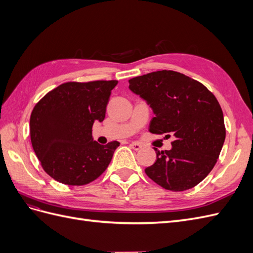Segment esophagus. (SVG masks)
Instances as JSON below:
<instances>
[{
  "label": "esophagus",
  "mask_w": 253,
  "mask_h": 253,
  "mask_svg": "<svg viewBox=\"0 0 253 253\" xmlns=\"http://www.w3.org/2000/svg\"><path fill=\"white\" fill-rule=\"evenodd\" d=\"M129 147H131L135 151H139L141 149V144L137 143V142H132V143H129Z\"/></svg>",
  "instance_id": "obj_1"
}]
</instances>
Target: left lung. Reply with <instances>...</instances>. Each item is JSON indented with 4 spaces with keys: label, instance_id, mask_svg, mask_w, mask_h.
Returning <instances> with one entry per match:
<instances>
[{
    "label": "left lung",
    "instance_id": "left-lung-1",
    "mask_svg": "<svg viewBox=\"0 0 253 253\" xmlns=\"http://www.w3.org/2000/svg\"><path fill=\"white\" fill-rule=\"evenodd\" d=\"M129 89L150 104L152 134L174 136L172 149L158 151L145 174L166 190L198 185L215 166L226 137L220 105L203 83L174 71H157L128 80Z\"/></svg>",
    "mask_w": 253,
    "mask_h": 253
}]
</instances>
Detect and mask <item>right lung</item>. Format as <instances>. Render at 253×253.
<instances>
[{
    "label": "right lung",
    "instance_id": "1",
    "mask_svg": "<svg viewBox=\"0 0 253 253\" xmlns=\"http://www.w3.org/2000/svg\"><path fill=\"white\" fill-rule=\"evenodd\" d=\"M117 80L65 82L38 102L30 115V140L43 170L68 186H84L109 167L118 141L93 140Z\"/></svg>",
    "mask_w": 253,
    "mask_h": 253
}]
</instances>
